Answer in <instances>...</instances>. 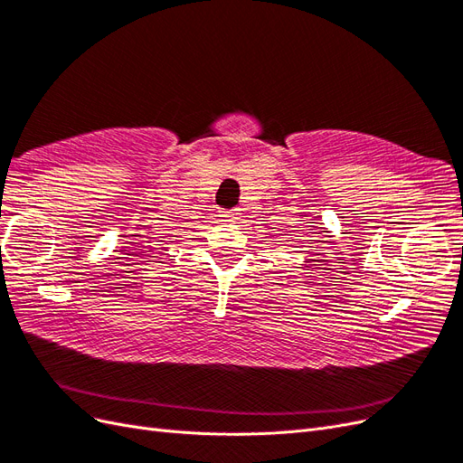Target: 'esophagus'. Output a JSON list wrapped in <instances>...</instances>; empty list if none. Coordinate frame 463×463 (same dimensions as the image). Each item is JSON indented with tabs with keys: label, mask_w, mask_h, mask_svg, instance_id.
<instances>
[{
	"label": "esophagus",
	"mask_w": 463,
	"mask_h": 463,
	"mask_svg": "<svg viewBox=\"0 0 463 463\" xmlns=\"http://www.w3.org/2000/svg\"><path fill=\"white\" fill-rule=\"evenodd\" d=\"M223 220H237V216H240V210L237 208H232V210H223V213L220 214Z\"/></svg>",
	"instance_id": "34e87169"
}]
</instances>
